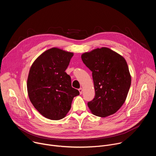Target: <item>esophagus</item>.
I'll list each match as a JSON object with an SVG mask.
<instances>
[{
    "mask_svg": "<svg viewBox=\"0 0 156 156\" xmlns=\"http://www.w3.org/2000/svg\"><path fill=\"white\" fill-rule=\"evenodd\" d=\"M79 90L80 94H81L83 93V89H82V88L81 87V88H80V89H79V90Z\"/></svg>",
    "mask_w": 156,
    "mask_h": 156,
    "instance_id": "obj_1",
    "label": "esophagus"
}]
</instances>
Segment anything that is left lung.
I'll return each instance as SVG.
<instances>
[{
    "label": "left lung",
    "mask_w": 156,
    "mask_h": 156,
    "mask_svg": "<svg viewBox=\"0 0 156 156\" xmlns=\"http://www.w3.org/2000/svg\"><path fill=\"white\" fill-rule=\"evenodd\" d=\"M92 72L95 97L87 102L95 115L105 117L115 114L124 104L131 86V75L125 59L107 48H97L81 55Z\"/></svg>",
    "instance_id": "obj_1"
}]
</instances>
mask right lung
<instances>
[{
  "label": "right lung",
  "mask_w": 156,
  "mask_h": 156,
  "mask_svg": "<svg viewBox=\"0 0 156 156\" xmlns=\"http://www.w3.org/2000/svg\"><path fill=\"white\" fill-rule=\"evenodd\" d=\"M73 52L53 48L44 52L32 64L27 80L30 100L44 117L58 120L69 112L78 90L72 87L65 72Z\"/></svg>",
  "instance_id": "1"
}]
</instances>
